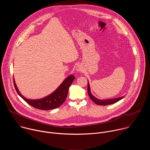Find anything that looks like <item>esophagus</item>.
<instances>
[{"mask_svg":"<svg viewBox=\"0 0 150 150\" xmlns=\"http://www.w3.org/2000/svg\"><path fill=\"white\" fill-rule=\"evenodd\" d=\"M76 71H78V72H81V71H82V66L81 65H78L77 67H76Z\"/></svg>","mask_w":150,"mask_h":150,"instance_id":"1","label":"esophagus"}]
</instances>
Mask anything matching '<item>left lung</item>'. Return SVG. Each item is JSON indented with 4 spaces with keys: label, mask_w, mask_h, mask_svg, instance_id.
I'll return each mask as SVG.
<instances>
[{
    "label": "left lung",
    "mask_w": 150,
    "mask_h": 150,
    "mask_svg": "<svg viewBox=\"0 0 150 150\" xmlns=\"http://www.w3.org/2000/svg\"><path fill=\"white\" fill-rule=\"evenodd\" d=\"M87 91H88V96L90 97V98L91 99V100L95 103L96 104L100 105H109V104H114L117 101H119V100H122L125 96H122L119 98H112V99H106V100H99L98 98H97L96 97H95L91 93V90H90V85L88 83V88H87Z\"/></svg>",
    "instance_id": "left-lung-1"
}]
</instances>
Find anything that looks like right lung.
Instances as JSON below:
<instances>
[{"label": "right lung", "mask_w": 150, "mask_h": 150, "mask_svg": "<svg viewBox=\"0 0 150 150\" xmlns=\"http://www.w3.org/2000/svg\"><path fill=\"white\" fill-rule=\"evenodd\" d=\"M75 78L73 75H69L63 81L54 92L45 98L37 100H30L24 97L19 91L14 79L13 85L18 95L30 105L40 110H49L59 108L65 101L69 88Z\"/></svg>", "instance_id": "add662e5"}]
</instances>
